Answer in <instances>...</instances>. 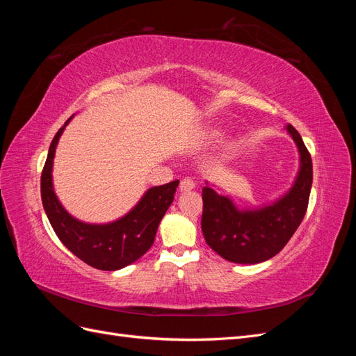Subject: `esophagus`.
I'll list each match as a JSON object with an SVG mask.
<instances>
[{"instance_id": "1", "label": "esophagus", "mask_w": 356, "mask_h": 356, "mask_svg": "<svg viewBox=\"0 0 356 356\" xmlns=\"http://www.w3.org/2000/svg\"><path fill=\"white\" fill-rule=\"evenodd\" d=\"M195 187H196V184L191 178H184V179H181V182H179V190L181 191H190Z\"/></svg>"}]
</instances>
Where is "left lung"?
<instances>
[{"label":"left lung","mask_w":356,"mask_h":356,"mask_svg":"<svg viewBox=\"0 0 356 356\" xmlns=\"http://www.w3.org/2000/svg\"><path fill=\"white\" fill-rule=\"evenodd\" d=\"M300 153L294 186L272 204L257 209H238L227 196L218 195L207 182L202 190V232L204 241L224 260L257 264L281 252L303 221L314 179L312 157L296 129L288 124Z\"/></svg>","instance_id":"1"}]
</instances>
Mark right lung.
<instances>
[{
	"label": "right lung",
	"mask_w": 356,
	"mask_h": 356,
	"mask_svg": "<svg viewBox=\"0 0 356 356\" xmlns=\"http://www.w3.org/2000/svg\"><path fill=\"white\" fill-rule=\"evenodd\" d=\"M53 138L41 174V200L60 242L81 261L99 270H118L141 258L154 243L159 224L166 213L179 181L152 187L124 217L108 224H88L70 215L58 200L51 182L53 157L63 129Z\"/></svg>",
	"instance_id": "1"
}]
</instances>
